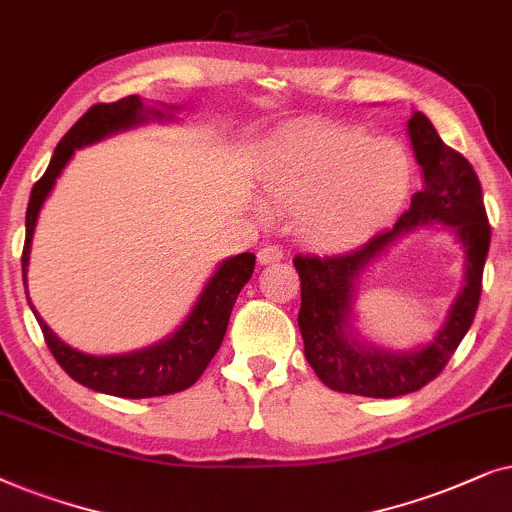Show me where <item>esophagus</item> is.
Returning <instances> with one entry per match:
<instances>
[{
  "label": "esophagus",
  "instance_id": "esophagus-1",
  "mask_svg": "<svg viewBox=\"0 0 512 512\" xmlns=\"http://www.w3.org/2000/svg\"><path fill=\"white\" fill-rule=\"evenodd\" d=\"M278 260H283V248L278 243H267L260 252H257V262L260 264H271Z\"/></svg>",
  "mask_w": 512,
  "mask_h": 512
}]
</instances>
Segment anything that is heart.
Returning a JSON list of instances; mask_svg holds the SVG:
<instances>
[{"mask_svg":"<svg viewBox=\"0 0 512 512\" xmlns=\"http://www.w3.org/2000/svg\"><path fill=\"white\" fill-rule=\"evenodd\" d=\"M257 185L271 208L297 215L306 243L337 250L374 234L403 206L412 161L398 142L320 121L264 149Z\"/></svg>","mask_w":512,"mask_h":512,"instance_id":"b5f03b06","label":"heart"}]
</instances>
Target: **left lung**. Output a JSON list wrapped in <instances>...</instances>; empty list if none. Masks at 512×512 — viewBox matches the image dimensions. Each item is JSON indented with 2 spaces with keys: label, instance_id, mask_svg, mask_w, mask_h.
Masks as SVG:
<instances>
[{
  "label": "left lung",
  "instance_id": "8db88e82",
  "mask_svg": "<svg viewBox=\"0 0 512 512\" xmlns=\"http://www.w3.org/2000/svg\"><path fill=\"white\" fill-rule=\"evenodd\" d=\"M414 154L424 170V187L391 231H379L358 248L332 255H297L295 269L302 281L299 332L304 356L318 379L332 391L365 398H398L419 391L445 370L459 349L480 304L482 271L492 241L482 187L463 154L447 147L428 117L414 112L410 124ZM438 219L457 229L467 252V285L450 312L448 325L433 345L417 354H388L348 339L350 292L364 264L403 230Z\"/></svg>",
  "mask_w": 512,
  "mask_h": 512
}]
</instances>
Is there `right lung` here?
I'll use <instances>...</instances> for the list:
<instances>
[{
  "label": "right lung",
  "instance_id": "add662e5",
  "mask_svg": "<svg viewBox=\"0 0 512 512\" xmlns=\"http://www.w3.org/2000/svg\"><path fill=\"white\" fill-rule=\"evenodd\" d=\"M147 117L163 119L170 117V114H163L159 109H147L138 95H128V98H121L117 102L93 105L63 135V140L58 142L56 152L51 156L46 173L34 182L30 203H27L25 245L23 257H20L23 285L37 215L42 210L46 196L56 185V177L63 173L65 163L72 159L74 149L91 145V142L105 138L109 133H117L121 128L140 124ZM252 271H255V255L252 252H243V255L222 262L220 269L208 281L206 290L201 292L199 302L189 313L185 325L173 337L156 346H149L145 351L126 353V356L98 358L74 351L53 335L51 327L37 313L34 316H37V323L42 327L44 342L53 353V358L81 386L107 395H117V398H159V395L180 393L196 384V379L201 377L217 349H220L229 325L231 309H234L238 292L250 281ZM27 302H30V297H27Z\"/></svg>",
  "mask_w": 512,
  "mask_h": 512
}]
</instances>
